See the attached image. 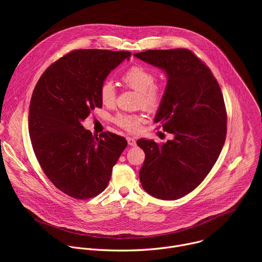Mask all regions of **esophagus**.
I'll use <instances>...</instances> for the list:
<instances>
[{
    "label": "esophagus",
    "mask_w": 262,
    "mask_h": 262,
    "mask_svg": "<svg viewBox=\"0 0 262 262\" xmlns=\"http://www.w3.org/2000/svg\"><path fill=\"white\" fill-rule=\"evenodd\" d=\"M127 143L129 146H135L136 145V139L135 138H132V137H127Z\"/></svg>",
    "instance_id": "34e87169"
}]
</instances>
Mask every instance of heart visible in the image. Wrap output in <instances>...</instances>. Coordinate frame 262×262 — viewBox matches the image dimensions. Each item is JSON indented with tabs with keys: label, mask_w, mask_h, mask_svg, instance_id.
I'll return each mask as SVG.
<instances>
[{
	"label": "heart",
	"mask_w": 262,
	"mask_h": 262,
	"mask_svg": "<svg viewBox=\"0 0 262 262\" xmlns=\"http://www.w3.org/2000/svg\"><path fill=\"white\" fill-rule=\"evenodd\" d=\"M125 87L138 93V104L145 111L157 112L165 98V89L155 84L156 76L147 68L141 65L130 66L121 77ZM99 98L106 106H112L116 101V89L113 83L104 81L99 87ZM115 123L129 133H136L140 129L142 117L140 115L119 114L115 118Z\"/></svg>",
	"instance_id": "1"
}]
</instances>
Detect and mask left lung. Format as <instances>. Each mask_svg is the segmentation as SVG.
I'll use <instances>...</instances> for the list:
<instances>
[{"label": "left lung", "instance_id": "1", "mask_svg": "<svg viewBox=\"0 0 262 262\" xmlns=\"http://www.w3.org/2000/svg\"><path fill=\"white\" fill-rule=\"evenodd\" d=\"M134 56L166 72L165 98L155 122L174 137L161 145L137 141L145 152L140 181L149 195L176 200L194 191L215 164L227 133L225 102L210 69L190 50Z\"/></svg>", "mask_w": 262, "mask_h": 262}]
</instances>
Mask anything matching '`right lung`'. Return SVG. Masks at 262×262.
<instances>
[{"label": "right lung", "mask_w": 262, "mask_h": 262, "mask_svg": "<svg viewBox=\"0 0 262 262\" xmlns=\"http://www.w3.org/2000/svg\"><path fill=\"white\" fill-rule=\"evenodd\" d=\"M129 52L76 50L50 65L30 101L29 134L35 156L53 184L86 200L100 194L127 142L104 132L93 137L82 122L101 107L99 87Z\"/></svg>", "instance_id": "right-lung-1"}]
</instances>
